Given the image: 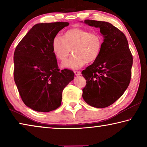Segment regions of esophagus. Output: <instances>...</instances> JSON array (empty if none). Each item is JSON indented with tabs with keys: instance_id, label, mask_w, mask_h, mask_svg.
Returning a JSON list of instances; mask_svg holds the SVG:
<instances>
[{
	"instance_id": "esophagus-1",
	"label": "esophagus",
	"mask_w": 147,
	"mask_h": 147,
	"mask_svg": "<svg viewBox=\"0 0 147 147\" xmlns=\"http://www.w3.org/2000/svg\"><path fill=\"white\" fill-rule=\"evenodd\" d=\"M74 74H75L76 76H79V75H80V74H81L80 72V71H74Z\"/></svg>"
}]
</instances>
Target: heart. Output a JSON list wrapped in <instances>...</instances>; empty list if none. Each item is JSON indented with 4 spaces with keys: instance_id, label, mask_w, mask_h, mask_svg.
<instances>
[{
    "instance_id": "1",
    "label": "heart",
    "mask_w": 147,
    "mask_h": 147,
    "mask_svg": "<svg viewBox=\"0 0 147 147\" xmlns=\"http://www.w3.org/2000/svg\"><path fill=\"white\" fill-rule=\"evenodd\" d=\"M52 50L59 60L67 58L71 51L73 55L61 63L65 69H78L86 64L96 60L100 55L102 39L95 32H88L82 28H72L66 31L63 38L56 36L51 43Z\"/></svg>"
}]
</instances>
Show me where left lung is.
<instances>
[{
	"label": "left lung",
	"instance_id": "left-lung-1",
	"mask_svg": "<svg viewBox=\"0 0 147 147\" xmlns=\"http://www.w3.org/2000/svg\"><path fill=\"white\" fill-rule=\"evenodd\" d=\"M84 23L100 28L104 39L100 55L82 72L87 83L82 89V97L94 108H106L118 100L128 88L132 55L125 35L111 24L94 20H85Z\"/></svg>",
	"mask_w": 147,
	"mask_h": 147
}]
</instances>
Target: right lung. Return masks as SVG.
<instances>
[{"instance_id": "right-lung-1", "label": "right lung", "mask_w": 147, "mask_h": 147, "mask_svg": "<svg viewBox=\"0 0 147 147\" xmlns=\"http://www.w3.org/2000/svg\"><path fill=\"white\" fill-rule=\"evenodd\" d=\"M69 23L36 24L15 50L14 80L24 104L39 112L60 106L62 92L73 80V71H59L52 50L53 38Z\"/></svg>"}]
</instances>
